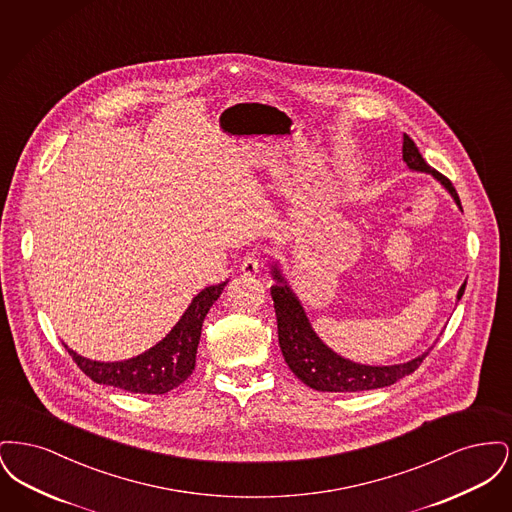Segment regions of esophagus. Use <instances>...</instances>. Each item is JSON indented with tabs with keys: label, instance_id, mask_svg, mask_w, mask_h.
Here are the masks:
<instances>
[{
	"label": "esophagus",
	"instance_id": "34e87169",
	"mask_svg": "<svg viewBox=\"0 0 512 512\" xmlns=\"http://www.w3.org/2000/svg\"><path fill=\"white\" fill-rule=\"evenodd\" d=\"M259 268H261V261L257 259V255L247 253L244 257V261H242V272L247 274V276H253V274L259 272Z\"/></svg>",
	"mask_w": 512,
	"mask_h": 512
}]
</instances>
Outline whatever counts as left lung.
<instances>
[{
    "instance_id": "1",
    "label": "left lung",
    "mask_w": 512,
    "mask_h": 512,
    "mask_svg": "<svg viewBox=\"0 0 512 512\" xmlns=\"http://www.w3.org/2000/svg\"><path fill=\"white\" fill-rule=\"evenodd\" d=\"M403 161L413 171L434 174L461 207V199L457 195V190L453 188L451 180L436 169H432L424 161L418 147L414 146L413 140L407 134H403ZM274 278H276V284L270 288V295L274 301L276 322H278V343H280L284 361L288 363L293 374L313 390L365 391L384 388L414 372L430 353L428 351L403 365L366 366L351 363L340 355H336L332 349H328L322 341L318 340L317 334L313 332L309 320L303 313V307L299 305L297 297L293 295L276 268H274ZM464 288L466 284H463L459 290L457 295L459 299L463 297Z\"/></svg>"
}]
</instances>
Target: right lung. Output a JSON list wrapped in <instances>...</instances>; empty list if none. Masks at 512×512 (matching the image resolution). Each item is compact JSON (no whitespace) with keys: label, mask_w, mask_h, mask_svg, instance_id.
<instances>
[{"label":"right lung","mask_w":512,"mask_h":512,"mask_svg":"<svg viewBox=\"0 0 512 512\" xmlns=\"http://www.w3.org/2000/svg\"><path fill=\"white\" fill-rule=\"evenodd\" d=\"M224 286L226 282H220L217 286H209L203 292L197 293L192 305L167 334V338L134 359L121 363H96L80 357L67 345L65 347L76 366L96 384H105L132 393H167L184 384L194 372L195 353L203 318L207 317L211 305L219 299Z\"/></svg>","instance_id":"add662e5"}]
</instances>
